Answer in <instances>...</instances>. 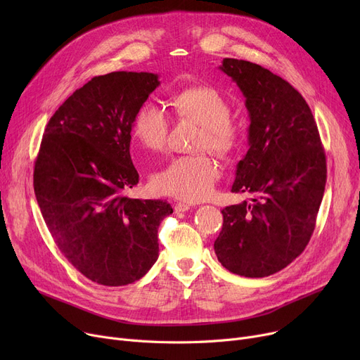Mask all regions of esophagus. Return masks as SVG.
Masks as SVG:
<instances>
[{
    "label": "esophagus",
    "instance_id": "esophagus-1",
    "mask_svg": "<svg viewBox=\"0 0 360 360\" xmlns=\"http://www.w3.org/2000/svg\"><path fill=\"white\" fill-rule=\"evenodd\" d=\"M190 209H191V205L186 204V202H176L175 204V212L176 213H184V212H188Z\"/></svg>",
    "mask_w": 360,
    "mask_h": 360
}]
</instances>
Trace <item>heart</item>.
<instances>
[{"label": "heart", "mask_w": 360, "mask_h": 360, "mask_svg": "<svg viewBox=\"0 0 360 360\" xmlns=\"http://www.w3.org/2000/svg\"><path fill=\"white\" fill-rule=\"evenodd\" d=\"M172 106L179 118L201 125L195 141L197 151L210 150L221 158L235 153L243 131L231 117V102L219 89L209 84L185 87L175 94ZM132 136L147 151L165 150L169 136L166 112L155 103H144L132 121ZM219 176V166L210 156H182L158 170L153 184L163 194L184 201H201L212 194Z\"/></svg>", "instance_id": "obj_1"}]
</instances>
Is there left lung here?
<instances>
[{"label": "left lung", "instance_id": "obj_1", "mask_svg": "<svg viewBox=\"0 0 360 360\" xmlns=\"http://www.w3.org/2000/svg\"><path fill=\"white\" fill-rule=\"evenodd\" d=\"M250 112V148L236 166L232 193L251 201L224 207L214 252L224 269L267 277L302 254L315 229L327 163L312 112L286 80L258 64L224 58Z\"/></svg>", "mask_w": 360, "mask_h": 360}]
</instances>
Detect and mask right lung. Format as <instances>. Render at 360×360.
<instances>
[{
  "mask_svg": "<svg viewBox=\"0 0 360 360\" xmlns=\"http://www.w3.org/2000/svg\"><path fill=\"white\" fill-rule=\"evenodd\" d=\"M159 84L153 72L93 77L51 117L34 162V195L56 247L103 286L129 285L151 269L159 226L174 213L166 201L124 194L139 184L132 121Z\"/></svg>",
  "mask_w": 360,
  "mask_h": 360,
  "instance_id": "right-lung-1",
  "label": "right lung"
}]
</instances>
